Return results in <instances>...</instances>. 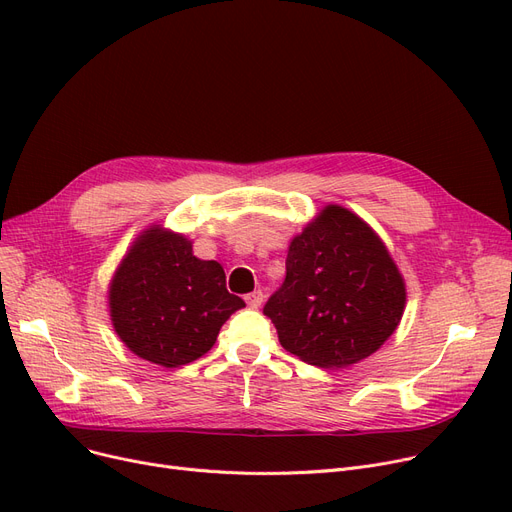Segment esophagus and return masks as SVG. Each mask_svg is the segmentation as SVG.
Returning <instances> with one entry per match:
<instances>
[{
  "label": "esophagus",
  "mask_w": 512,
  "mask_h": 512,
  "mask_svg": "<svg viewBox=\"0 0 512 512\" xmlns=\"http://www.w3.org/2000/svg\"><path fill=\"white\" fill-rule=\"evenodd\" d=\"M244 299H247V305H249V307L257 309V307L263 303V293H261V291H255V293L247 295V297H244Z\"/></svg>",
  "instance_id": "1"
}]
</instances>
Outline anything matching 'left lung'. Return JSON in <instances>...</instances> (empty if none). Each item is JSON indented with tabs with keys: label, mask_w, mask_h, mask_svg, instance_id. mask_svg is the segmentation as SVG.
<instances>
[{
	"label": "left lung",
	"mask_w": 512,
	"mask_h": 512,
	"mask_svg": "<svg viewBox=\"0 0 512 512\" xmlns=\"http://www.w3.org/2000/svg\"><path fill=\"white\" fill-rule=\"evenodd\" d=\"M406 280L358 213L326 205L293 236L286 278L263 314L280 345L318 368H349L379 351L406 309Z\"/></svg>",
	"instance_id": "1"
}]
</instances>
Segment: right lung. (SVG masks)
Listing matches in <instances>:
<instances>
[{
  "mask_svg": "<svg viewBox=\"0 0 512 512\" xmlns=\"http://www.w3.org/2000/svg\"><path fill=\"white\" fill-rule=\"evenodd\" d=\"M106 303L121 343L167 370L203 358L219 328L244 307L228 293L224 268L198 259L192 240L163 224L133 238L108 282Z\"/></svg>",
  "mask_w": 512,
  "mask_h": 512,
  "instance_id": "1",
  "label": "right lung"
}]
</instances>
